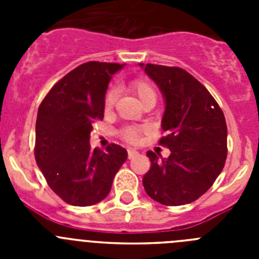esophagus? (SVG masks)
Segmentation results:
<instances>
[{
  "label": "esophagus",
  "mask_w": 259,
  "mask_h": 259,
  "mask_svg": "<svg viewBox=\"0 0 259 259\" xmlns=\"http://www.w3.org/2000/svg\"><path fill=\"white\" fill-rule=\"evenodd\" d=\"M137 154H139V153H137V150H135V149H128V158H130V159H132V158H135Z\"/></svg>",
  "instance_id": "34e87169"
}]
</instances>
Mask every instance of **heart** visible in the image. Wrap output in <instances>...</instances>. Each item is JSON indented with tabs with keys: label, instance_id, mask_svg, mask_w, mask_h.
<instances>
[{
	"label": "heart",
	"instance_id": "b5f03b06",
	"mask_svg": "<svg viewBox=\"0 0 259 259\" xmlns=\"http://www.w3.org/2000/svg\"><path fill=\"white\" fill-rule=\"evenodd\" d=\"M128 91L134 93L140 102L143 104L144 101H148V100H152L155 102V98H157V92H155L154 85L150 83L149 80L145 79V77H137V79L131 80L127 85ZM114 101H115V92L113 89L107 91V93L105 95L104 100V107L106 111L113 109ZM143 134V128L141 127H125L122 131V136L124 140L130 141V143H137L140 140V136Z\"/></svg>",
	"mask_w": 259,
	"mask_h": 259
}]
</instances>
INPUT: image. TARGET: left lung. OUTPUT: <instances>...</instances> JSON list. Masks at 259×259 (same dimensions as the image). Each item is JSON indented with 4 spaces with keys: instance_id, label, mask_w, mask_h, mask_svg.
I'll return each mask as SVG.
<instances>
[{
    "instance_id": "left-lung-1",
    "label": "left lung",
    "mask_w": 259,
    "mask_h": 259,
    "mask_svg": "<svg viewBox=\"0 0 259 259\" xmlns=\"http://www.w3.org/2000/svg\"><path fill=\"white\" fill-rule=\"evenodd\" d=\"M166 101L159 144L170 157L152 150L143 184L150 198L179 206L200 198L214 184L227 158V124L222 109L202 84L180 67L140 63Z\"/></svg>"
}]
</instances>
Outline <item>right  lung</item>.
<instances>
[{"mask_svg":"<svg viewBox=\"0 0 259 259\" xmlns=\"http://www.w3.org/2000/svg\"><path fill=\"white\" fill-rule=\"evenodd\" d=\"M119 63L87 62L70 71L38 107L35 158L48 185L68 205L91 206L109 194L127 150L92 149V124L104 119V100Z\"/></svg>","mask_w":259,"mask_h":259,"instance_id":"1","label":"right lung"}]
</instances>
